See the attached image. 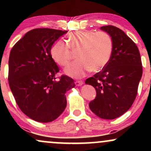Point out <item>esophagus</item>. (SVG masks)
<instances>
[{
	"label": "esophagus",
	"mask_w": 151,
	"mask_h": 151,
	"mask_svg": "<svg viewBox=\"0 0 151 151\" xmlns=\"http://www.w3.org/2000/svg\"><path fill=\"white\" fill-rule=\"evenodd\" d=\"M74 84H75V85L77 86H80L82 85L83 84H84V82H83L82 81L78 80V81H75V83H74Z\"/></svg>",
	"instance_id": "1"
}]
</instances>
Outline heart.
<instances>
[{
    "label": "heart",
    "mask_w": 151,
    "mask_h": 151,
    "mask_svg": "<svg viewBox=\"0 0 151 151\" xmlns=\"http://www.w3.org/2000/svg\"><path fill=\"white\" fill-rule=\"evenodd\" d=\"M67 45L58 41L52 47L50 53L55 62L66 66L72 59L70 48L78 50L77 62L65 68L67 75L81 78L91 71L98 72L108 64L113 51V42L110 36L104 32L91 30H76L69 34Z\"/></svg>",
    "instance_id": "heart-1"
}]
</instances>
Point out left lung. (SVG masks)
<instances>
[{
    "label": "left lung",
    "mask_w": 151,
    "mask_h": 151,
    "mask_svg": "<svg viewBox=\"0 0 151 151\" xmlns=\"http://www.w3.org/2000/svg\"><path fill=\"white\" fill-rule=\"evenodd\" d=\"M112 40L111 57L101 72L86 79L96 96L89 103L93 114L104 119H114L126 113L136 97L143 73L139 50L132 40L113 25L101 27Z\"/></svg>",
    "instance_id": "left-lung-1"
}]
</instances>
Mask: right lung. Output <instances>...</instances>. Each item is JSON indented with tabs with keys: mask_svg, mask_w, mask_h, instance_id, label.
Here are the masks:
<instances>
[{
	"mask_svg": "<svg viewBox=\"0 0 151 151\" xmlns=\"http://www.w3.org/2000/svg\"><path fill=\"white\" fill-rule=\"evenodd\" d=\"M67 32L34 29L10 51V90L20 110L38 122H51L60 116L67 106L66 91L75 86L73 79L67 76L55 80L59 68L50 53L55 41Z\"/></svg>",
	"mask_w": 151,
	"mask_h": 151,
	"instance_id": "right-lung-1",
	"label": "right lung"
}]
</instances>
